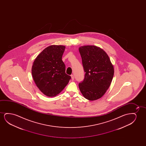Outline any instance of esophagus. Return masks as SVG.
Masks as SVG:
<instances>
[{
	"instance_id": "34e87169",
	"label": "esophagus",
	"mask_w": 146,
	"mask_h": 146,
	"mask_svg": "<svg viewBox=\"0 0 146 146\" xmlns=\"http://www.w3.org/2000/svg\"><path fill=\"white\" fill-rule=\"evenodd\" d=\"M71 79H72V81H73V80H74V75H71Z\"/></svg>"
}]
</instances>
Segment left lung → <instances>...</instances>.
Here are the masks:
<instances>
[{"instance_id":"1","label":"left lung","mask_w":146,"mask_h":146,"mask_svg":"<svg viewBox=\"0 0 146 146\" xmlns=\"http://www.w3.org/2000/svg\"><path fill=\"white\" fill-rule=\"evenodd\" d=\"M79 51L86 72L83 81L79 84L80 91L87 100H98L111 84L114 66L108 54L100 47L86 45L80 47Z\"/></svg>"}]
</instances>
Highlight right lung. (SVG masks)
I'll use <instances>...</instances> for the list:
<instances>
[{
	"label": "right lung",
	"mask_w": 146,
	"mask_h": 146,
	"mask_svg": "<svg viewBox=\"0 0 146 146\" xmlns=\"http://www.w3.org/2000/svg\"><path fill=\"white\" fill-rule=\"evenodd\" d=\"M65 46L51 45L37 56L32 65V75L36 86L43 94L54 97L64 89L71 79L65 73L62 60Z\"/></svg>",
	"instance_id": "right-lung-1"
}]
</instances>
